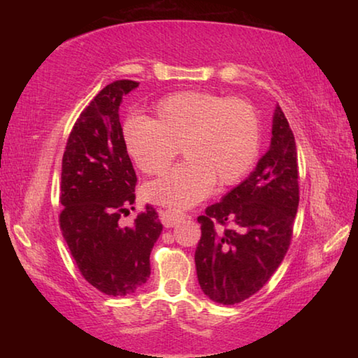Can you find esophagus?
<instances>
[{
  "label": "esophagus",
  "instance_id": "1",
  "mask_svg": "<svg viewBox=\"0 0 358 358\" xmlns=\"http://www.w3.org/2000/svg\"><path fill=\"white\" fill-rule=\"evenodd\" d=\"M159 216H161V222L164 224V227L177 226L181 220H185L186 217V215L178 213V211H173V210H162Z\"/></svg>",
  "mask_w": 358,
  "mask_h": 358
}]
</instances>
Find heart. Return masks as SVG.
<instances>
[{"mask_svg":"<svg viewBox=\"0 0 358 358\" xmlns=\"http://www.w3.org/2000/svg\"><path fill=\"white\" fill-rule=\"evenodd\" d=\"M121 137L132 162L159 175L181 148L186 162L145 187L148 201L191 208L217 186L250 173L260 151V118L251 102L210 92H180L157 101L151 117H129Z\"/></svg>","mask_w":358,"mask_h":358,"instance_id":"1","label":"heart"}]
</instances>
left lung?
I'll return each mask as SVG.
<instances>
[{
	"instance_id": "8db88e82",
	"label": "left lung",
	"mask_w": 358,
	"mask_h": 358,
	"mask_svg": "<svg viewBox=\"0 0 358 358\" xmlns=\"http://www.w3.org/2000/svg\"><path fill=\"white\" fill-rule=\"evenodd\" d=\"M295 137L276 106L271 142L245 181L199 216L196 256L203 294L235 305L259 292L282 262L299 208Z\"/></svg>"
}]
</instances>
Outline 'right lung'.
<instances>
[{
  "mask_svg": "<svg viewBox=\"0 0 358 358\" xmlns=\"http://www.w3.org/2000/svg\"><path fill=\"white\" fill-rule=\"evenodd\" d=\"M117 80L77 118L63 155L59 227L82 276L102 294H132L150 278V252L162 232L147 205L134 226L118 220L136 201L137 177L121 137L120 104L137 88Z\"/></svg>",
  "mask_w": 358,
  "mask_h": 358,
  "instance_id": "right-lung-1",
  "label": "right lung"
}]
</instances>
